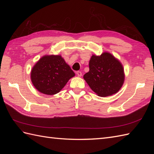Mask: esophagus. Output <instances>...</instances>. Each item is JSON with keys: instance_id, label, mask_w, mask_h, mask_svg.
I'll return each mask as SVG.
<instances>
[{"instance_id": "34e87169", "label": "esophagus", "mask_w": 154, "mask_h": 154, "mask_svg": "<svg viewBox=\"0 0 154 154\" xmlns=\"http://www.w3.org/2000/svg\"><path fill=\"white\" fill-rule=\"evenodd\" d=\"M76 73H77L78 77H81V76H82V73H81V71H77Z\"/></svg>"}]
</instances>
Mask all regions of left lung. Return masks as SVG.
I'll return each mask as SVG.
<instances>
[{
  "label": "left lung",
  "instance_id": "left-lung-1",
  "mask_svg": "<svg viewBox=\"0 0 154 154\" xmlns=\"http://www.w3.org/2000/svg\"><path fill=\"white\" fill-rule=\"evenodd\" d=\"M89 71L83 78L98 96L105 97L118 93L122 87L125 74L121 62L109 52L100 55H93L89 63Z\"/></svg>",
  "mask_w": 154,
  "mask_h": 154
}]
</instances>
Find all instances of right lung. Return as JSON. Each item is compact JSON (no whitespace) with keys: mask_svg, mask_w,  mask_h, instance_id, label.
Returning <instances> with one entry per match:
<instances>
[{"mask_svg":"<svg viewBox=\"0 0 154 154\" xmlns=\"http://www.w3.org/2000/svg\"><path fill=\"white\" fill-rule=\"evenodd\" d=\"M75 75L61 55H45L32 67L30 79L39 92L54 95L60 92Z\"/></svg>","mask_w":154,"mask_h":154,"instance_id":"1","label":"right lung"}]
</instances>
